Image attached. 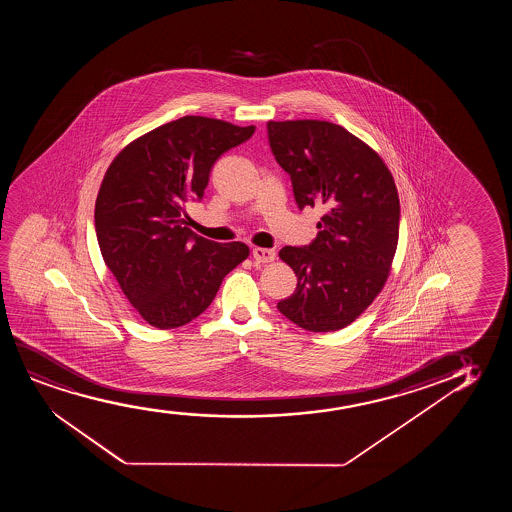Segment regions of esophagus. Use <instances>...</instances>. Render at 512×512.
<instances>
[{
    "label": "esophagus",
    "mask_w": 512,
    "mask_h": 512,
    "mask_svg": "<svg viewBox=\"0 0 512 512\" xmlns=\"http://www.w3.org/2000/svg\"><path fill=\"white\" fill-rule=\"evenodd\" d=\"M253 259L257 260V262H262V264H267V262H273L276 259V252L271 250V248H253Z\"/></svg>",
    "instance_id": "esophagus-1"
}]
</instances>
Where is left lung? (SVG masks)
<instances>
[{
	"mask_svg": "<svg viewBox=\"0 0 512 512\" xmlns=\"http://www.w3.org/2000/svg\"><path fill=\"white\" fill-rule=\"evenodd\" d=\"M267 138L299 210L325 211L309 245L280 250L297 287L278 309L309 332L344 329L371 306L392 267L400 220L392 173L364 141L325 120H271Z\"/></svg>",
	"mask_w": 512,
	"mask_h": 512,
	"instance_id": "left-lung-1",
	"label": "left lung"
}]
</instances>
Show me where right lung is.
Returning <instances> with one entry per match:
<instances>
[{
  "mask_svg": "<svg viewBox=\"0 0 512 512\" xmlns=\"http://www.w3.org/2000/svg\"><path fill=\"white\" fill-rule=\"evenodd\" d=\"M255 126L187 115L129 143L106 171L94 211L105 264L134 309L157 329L192 322L225 274L248 257L245 243H215L187 227L220 155Z\"/></svg>",
  "mask_w": 512,
  "mask_h": 512,
  "instance_id": "1",
  "label": "right lung"
}]
</instances>
